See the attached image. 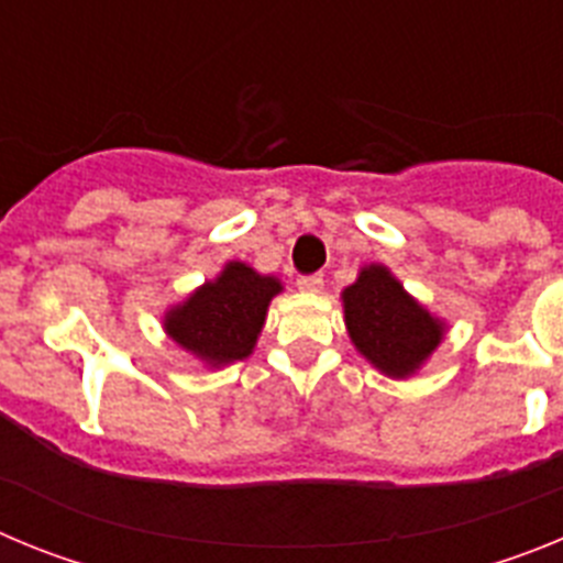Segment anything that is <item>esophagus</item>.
I'll return each mask as SVG.
<instances>
[{
	"mask_svg": "<svg viewBox=\"0 0 563 563\" xmlns=\"http://www.w3.org/2000/svg\"><path fill=\"white\" fill-rule=\"evenodd\" d=\"M298 290H305V292H321L324 290V278L318 276H301L298 278Z\"/></svg>",
	"mask_w": 563,
	"mask_h": 563,
	"instance_id": "34e87169",
	"label": "esophagus"
}]
</instances>
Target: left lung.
Returning a JSON list of instances; mask_svg holds the SVG:
<instances>
[{
  "mask_svg": "<svg viewBox=\"0 0 563 563\" xmlns=\"http://www.w3.org/2000/svg\"><path fill=\"white\" fill-rule=\"evenodd\" d=\"M341 305L355 350L391 380L415 377L449 332V324L380 262L357 271L355 282L343 287Z\"/></svg>",
  "mask_w": 563,
  "mask_h": 563,
  "instance_id": "1",
  "label": "left lung"
}]
</instances>
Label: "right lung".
Returning a JSON list of instances; mask_svg holds the SVG:
<instances>
[{"mask_svg": "<svg viewBox=\"0 0 563 563\" xmlns=\"http://www.w3.org/2000/svg\"><path fill=\"white\" fill-rule=\"evenodd\" d=\"M282 290L285 285L278 276L233 258L217 276L168 307L163 330L206 369H222L253 355L267 307Z\"/></svg>", "mask_w": 563, "mask_h": 563, "instance_id": "right-lung-1", "label": "right lung"}]
</instances>
